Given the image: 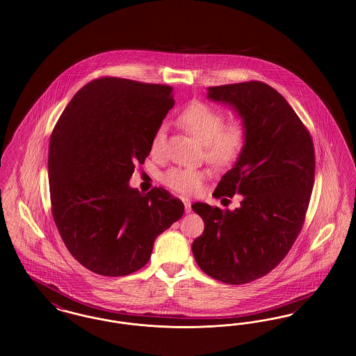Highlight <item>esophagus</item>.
I'll return each instance as SVG.
<instances>
[{
    "label": "esophagus",
    "instance_id": "obj_1",
    "mask_svg": "<svg viewBox=\"0 0 356 356\" xmlns=\"http://www.w3.org/2000/svg\"><path fill=\"white\" fill-rule=\"evenodd\" d=\"M182 202H184V205H185L186 213H190V211H191V202H190V200H188V198H182Z\"/></svg>",
    "mask_w": 356,
    "mask_h": 356
}]
</instances>
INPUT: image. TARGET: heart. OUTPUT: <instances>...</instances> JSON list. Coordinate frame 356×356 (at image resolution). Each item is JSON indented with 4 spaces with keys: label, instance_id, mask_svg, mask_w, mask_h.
I'll return each instance as SVG.
<instances>
[{
    "label": "heart",
    "instance_id": "heart-1",
    "mask_svg": "<svg viewBox=\"0 0 356 356\" xmlns=\"http://www.w3.org/2000/svg\"><path fill=\"white\" fill-rule=\"evenodd\" d=\"M178 123L193 136L204 143L205 158L216 168L233 165L245 150L249 140V130L243 120L225 123L226 115L222 110L207 103L195 100L188 103L178 113ZM166 143V126L161 124L152 134L150 151L152 155H161ZM207 172L202 169L171 168L161 175L165 186L181 194H194L201 190Z\"/></svg>",
    "mask_w": 356,
    "mask_h": 356
}]
</instances>
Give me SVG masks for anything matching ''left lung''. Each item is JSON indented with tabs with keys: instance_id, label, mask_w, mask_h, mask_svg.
<instances>
[{
	"instance_id": "left-lung-1",
	"label": "left lung",
	"mask_w": 356,
	"mask_h": 356,
	"mask_svg": "<svg viewBox=\"0 0 356 356\" xmlns=\"http://www.w3.org/2000/svg\"><path fill=\"white\" fill-rule=\"evenodd\" d=\"M207 96L248 126L245 150L213 193L243 198L233 211L191 205L205 222L191 249L210 277L246 284L275 269L299 236L315 182L314 142L282 95L262 81L210 87Z\"/></svg>"
}]
</instances>
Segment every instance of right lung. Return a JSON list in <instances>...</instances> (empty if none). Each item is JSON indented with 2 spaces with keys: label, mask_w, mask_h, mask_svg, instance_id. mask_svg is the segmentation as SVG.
I'll use <instances>...</instances> for the list:
<instances>
[{
  "label": "right lung",
  "mask_w": 356,
  "mask_h": 356,
  "mask_svg": "<svg viewBox=\"0 0 356 356\" xmlns=\"http://www.w3.org/2000/svg\"><path fill=\"white\" fill-rule=\"evenodd\" d=\"M172 106L170 86L99 77L57 120L48 154L52 216L70 253L94 273L143 268L155 238L184 214L165 188L142 194L129 185Z\"/></svg>",
  "instance_id": "right-lung-1"
}]
</instances>
